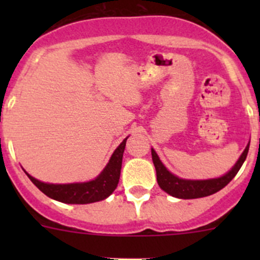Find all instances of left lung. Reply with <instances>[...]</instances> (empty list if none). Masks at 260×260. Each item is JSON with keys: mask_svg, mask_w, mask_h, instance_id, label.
<instances>
[{"mask_svg": "<svg viewBox=\"0 0 260 260\" xmlns=\"http://www.w3.org/2000/svg\"><path fill=\"white\" fill-rule=\"evenodd\" d=\"M249 151V145L245 147L243 154L235 166L228 172L224 176L219 177V179H211V180H183L179 179L177 176L172 175L171 172L167 171L166 167L162 165L159 161L158 156L152 149V161H153L154 169H156L157 175V182H158L159 187L164 191H166L169 195L175 196L179 199H199L205 198V196L212 195V193L217 192L221 188H224L228 183L230 182L238 174L242 165L244 164L246 158V154Z\"/></svg>", "mask_w": 260, "mask_h": 260, "instance_id": "left-lung-1", "label": "left lung"}]
</instances>
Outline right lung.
I'll use <instances>...</instances> for the list:
<instances>
[{"label":"right lung","instance_id":"obj_1","mask_svg":"<svg viewBox=\"0 0 260 260\" xmlns=\"http://www.w3.org/2000/svg\"><path fill=\"white\" fill-rule=\"evenodd\" d=\"M127 138L115 149L103 172L95 180L89 181V182L54 185V183L41 182V181L34 179L28 174L26 175L41 192L54 200L60 201V203L90 204L104 200L113 192L119 182L123 152H124Z\"/></svg>","mask_w":260,"mask_h":260}]
</instances>
